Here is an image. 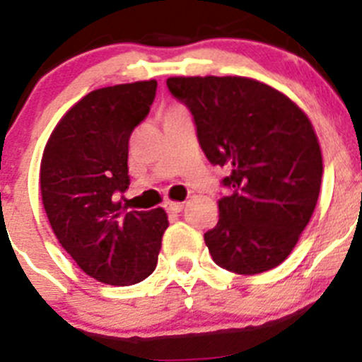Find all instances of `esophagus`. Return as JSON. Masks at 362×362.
Wrapping results in <instances>:
<instances>
[{
  "mask_svg": "<svg viewBox=\"0 0 362 362\" xmlns=\"http://www.w3.org/2000/svg\"><path fill=\"white\" fill-rule=\"evenodd\" d=\"M165 207L170 209L171 212H180L182 209H184V202H168Z\"/></svg>",
  "mask_w": 362,
  "mask_h": 362,
  "instance_id": "1",
  "label": "esophagus"
}]
</instances>
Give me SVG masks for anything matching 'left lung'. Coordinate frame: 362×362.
<instances>
[{"label": "left lung", "mask_w": 362, "mask_h": 362, "mask_svg": "<svg viewBox=\"0 0 362 362\" xmlns=\"http://www.w3.org/2000/svg\"><path fill=\"white\" fill-rule=\"evenodd\" d=\"M171 94L197 123L211 164L230 171V194L204 239L218 266L257 275L288 259L318 202V135L298 105L246 76H171Z\"/></svg>", "instance_id": "left-lung-1"}]
</instances>
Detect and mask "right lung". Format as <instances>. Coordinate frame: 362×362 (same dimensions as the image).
<instances>
[{
  "label": "right lung",
  "instance_id": "right-lung-1",
  "mask_svg": "<svg viewBox=\"0 0 362 362\" xmlns=\"http://www.w3.org/2000/svg\"><path fill=\"white\" fill-rule=\"evenodd\" d=\"M157 82L103 87L57 123L40 160V197L53 234L98 282L132 286L153 273L170 227L162 207L127 211L128 139L150 112Z\"/></svg>",
  "mask_w": 362,
  "mask_h": 362
}]
</instances>
